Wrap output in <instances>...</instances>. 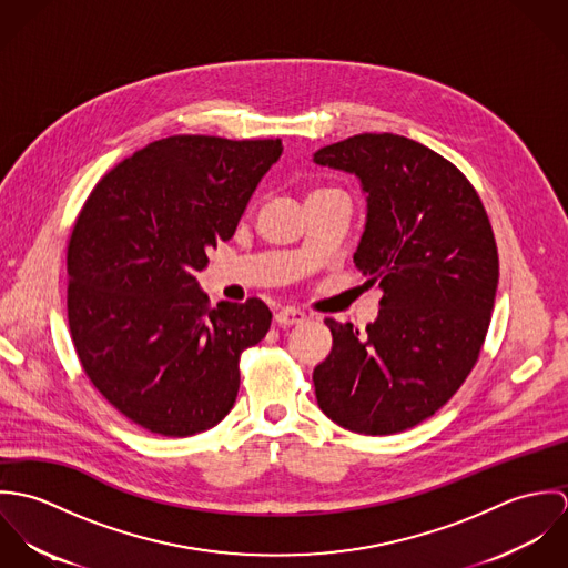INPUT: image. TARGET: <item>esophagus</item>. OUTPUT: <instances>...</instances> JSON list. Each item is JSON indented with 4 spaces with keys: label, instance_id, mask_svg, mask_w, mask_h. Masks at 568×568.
Here are the masks:
<instances>
[{
    "label": "esophagus",
    "instance_id": "esophagus-1",
    "mask_svg": "<svg viewBox=\"0 0 568 568\" xmlns=\"http://www.w3.org/2000/svg\"><path fill=\"white\" fill-rule=\"evenodd\" d=\"M275 322L280 325H297L306 322V315L297 308H282L280 313H275Z\"/></svg>",
    "mask_w": 568,
    "mask_h": 568
}]
</instances>
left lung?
<instances>
[{
    "instance_id": "8db88e82",
    "label": "left lung",
    "mask_w": 568,
    "mask_h": 568,
    "mask_svg": "<svg viewBox=\"0 0 568 568\" xmlns=\"http://www.w3.org/2000/svg\"><path fill=\"white\" fill-rule=\"evenodd\" d=\"M313 162L361 181L367 216L354 264L383 291L363 332L325 320L317 403L347 430L400 433L446 405L479 358L498 286L486 210L453 163L403 135H354Z\"/></svg>"
}]
</instances>
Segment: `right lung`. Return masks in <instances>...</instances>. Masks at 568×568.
Returning a JSON list of instances; mask_svg holds the SVG:
<instances>
[{
  "mask_svg": "<svg viewBox=\"0 0 568 568\" xmlns=\"http://www.w3.org/2000/svg\"><path fill=\"white\" fill-rule=\"evenodd\" d=\"M282 151L172 135L118 163L82 205L68 246L72 341L93 387L151 433H203L236 403L241 354L273 315L255 297L210 308L196 273Z\"/></svg>",
  "mask_w": 568,
  "mask_h": 568,
  "instance_id": "obj_1",
  "label": "right lung"
}]
</instances>
